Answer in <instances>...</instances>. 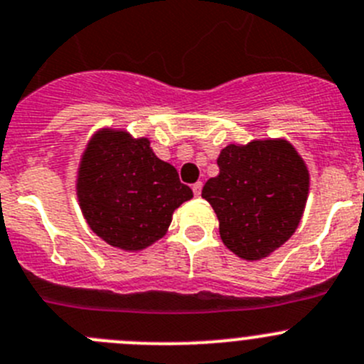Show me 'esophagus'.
<instances>
[{"mask_svg": "<svg viewBox=\"0 0 364 364\" xmlns=\"http://www.w3.org/2000/svg\"><path fill=\"white\" fill-rule=\"evenodd\" d=\"M202 188H203L202 182H196V184H193V193H195V196L202 195Z\"/></svg>", "mask_w": 364, "mask_h": 364, "instance_id": "obj_1", "label": "esophagus"}]
</instances>
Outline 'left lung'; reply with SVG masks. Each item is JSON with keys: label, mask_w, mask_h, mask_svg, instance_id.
Returning a JSON list of instances; mask_svg holds the SVG:
<instances>
[{"label": "left lung", "mask_w": 364, "mask_h": 364, "mask_svg": "<svg viewBox=\"0 0 364 364\" xmlns=\"http://www.w3.org/2000/svg\"><path fill=\"white\" fill-rule=\"evenodd\" d=\"M218 166L202 198L216 213L221 241L245 261L269 257L302 220L311 180L306 161L288 139L268 137L228 144Z\"/></svg>", "instance_id": "8db88e82"}]
</instances>
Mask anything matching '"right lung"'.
I'll list each match as a JSON object with an SVG mask.
<instances>
[{
    "label": "right lung",
    "mask_w": 364,
    "mask_h": 364,
    "mask_svg": "<svg viewBox=\"0 0 364 364\" xmlns=\"http://www.w3.org/2000/svg\"><path fill=\"white\" fill-rule=\"evenodd\" d=\"M76 198L85 221L107 245L141 252L166 236L175 209L193 198L148 137L124 128H98L76 169Z\"/></svg>",
    "instance_id": "right-lung-1"
}]
</instances>
